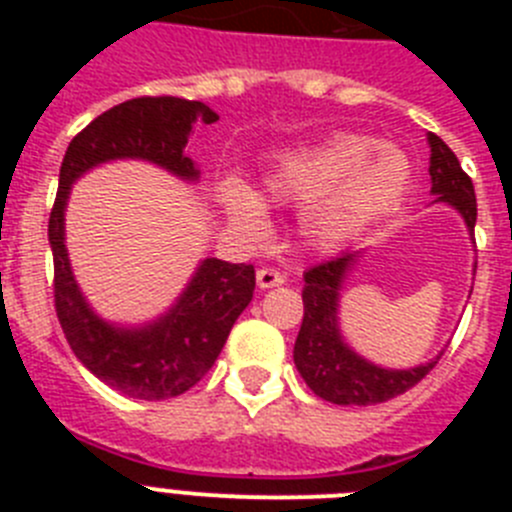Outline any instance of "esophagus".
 <instances>
[{
    "label": "esophagus",
    "instance_id": "esophagus-1",
    "mask_svg": "<svg viewBox=\"0 0 512 512\" xmlns=\"http://www.w3.org/2000/svg\"><path fill=\"white\" fill-rule=\"evenodd\" d=\"M256 284H259L261 289L279 287V284H284V274L277 269H259L256 271Z\"/></svg>",
    "mask_w": 512,
    "mask_h": 512
}]
</instances>
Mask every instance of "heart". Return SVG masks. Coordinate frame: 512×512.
<instances>
[{"instance_id":"1","label":"heart","mask_w":512,"mask_h":512,"mask_svg":"<svg viewBox=\"0 0 512 512\" xmlns=\"http://www.w3.org/2000/svg\"><path fill=\"white\" fill-rule=\"evenodd\" d=\"M413 187V161L402 148L372 135L336 133L284 148L266 161L259 194L238 179L217 184L215 202L248 243L269 238L264 202L302 207V233L318 248H338L366 225L390 215Z\"/></svg>"}]
</instances>
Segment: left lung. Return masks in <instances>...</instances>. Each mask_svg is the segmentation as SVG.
<instances>
[{
	"mask_svg": "<svg viewBox=\"0 0 512 512\" xmlns=\"http://www.w3.org/2000/svg\"><path fill=\"white\" fill-rule=\"evenodd\" d=\"M428 174H431L433 202L454 207L461 215L474 241L477 223V197L472 179L461 171L459 158L454 156L438 135L428 133ZM361 251H343L333 261L312 266L305 271L302 305L305 318L295 341V366L312 392L333 405H379L392 397L408 392L425 374L438 364L441 354L425 364L410 369H387L356 354L341 333L338 307H341L343 282L359 264Z\"/></svg>",
	"mask_w": 512,
	"mask_h": 512,
	"instance_id": "1",
	"label": "left lung"
}]
</instances>
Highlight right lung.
Listing matches in <instances>:
<instances>
[{"label":"right lung","instance_id":"1","mask_svg":"<svg viewBox=\"0 0 512 512\" xmlns=\"http://www.w3.org/2000/svg\"><path fill=\"white\" fill-rule=\"evenodd\" d=\"M217 115L202 102L138 97L94 117L66 148L48 220L56 312L76 359L112 390L135 400H169L200 382L223 351L228 333L253 300L251 264L202 259L174 305L138 325L104 320L81 292L66 248V205L87 171L112 161H146L182 182H200L187 153L197 122Z\"/></svg>","mask_w":512,"mask_h":512}]
</instances>
